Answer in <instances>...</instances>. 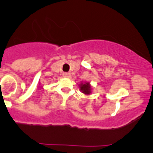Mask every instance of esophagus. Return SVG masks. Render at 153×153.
Masks as SVG:
<instances>
[{"label": "esophagus", "mask_w": 153, "mask_h": 153, "mask_svg": "<svg viewBox=\"0 0 153 153\" xmlns=\"http://www.w3.org/2000/svg\"><path fill=\"white\" fill-rule=\"evenodd\" d=\"M63 76L65 77V78H70L71 76V73H63Z\"/></svg>", "instance_id": "obj_1"}]
</instances>
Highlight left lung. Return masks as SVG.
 <instances>
[{"mask_svg": "<svg viewBox=\"0 0 153 153\" xmlns=\"http://www.w3.org/2000/svg\"><path fill=\"white\" fill-rule=\"evenodd\" d=\"M80 89H81L82 93L85 94H89L91 93V86L89 85V83L86 82L85 84H81L80 85Z\"/></svg>", "mask_w": 153, "mask_h": 153, "instance_id": "1", "label": "left lung"}]
</instances>
